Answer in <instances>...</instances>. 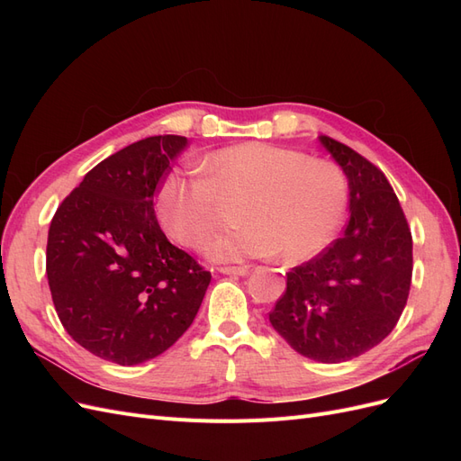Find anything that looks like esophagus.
Masks as SVG:
<instances>
[{
  "label": "esophagus",
  "mask_w": 461,
  "mask_h": 461,
  "mask_svg": "<svg viewBox=\"0 0 461 461\" xmlns=\"http://www.w3.org/2000/svg\"><path fill=\"white\" fill-rule=\"evenodd\" d=\"M219 273L232 275V276H246L249 269L248 267H219Z\"/></svg>",
  "instance_id": "1"
}]
</instances>
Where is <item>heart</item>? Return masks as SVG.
Instances as JSON below:
<instances>
[{
	"label": "heart",
	"mask_w": 461,
	"mask_h": 461,
	"mask_svg": "<svg viewBox=\"0 0 461 461\" xmlns=\"http://www.w3.org/2000/svg\"><path fill=\"white\" fill-rule=\"evenodd\" d=\"M203 171L171 169L156 194V213L175 242L198 248L213 230L221 200H239V230L217 234L203 254L217 263L273 258L302 263L339 230L348 178L337 163L263 142L215 149Z\"/></svg>",
	"instance_id": "b5f03b06"
}]
</instances>
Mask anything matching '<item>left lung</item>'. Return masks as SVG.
I'll use <instances>...</instances> for the list:
<instances>
[{
    "label": "left lung",
    "mask_w": 461,
    "mask_h": 461,
    "mask_svg": "<svg viewBox=\"0 0 461 461\" xmlns=\"http://www.w3.org/2000/svg\"><path fill=\"white\" fill-rule=\"evenodd\" d=\"M319 142L348 178L350 221L340 239L286 273V292L269 321L298 354L340 364L396 327L410 294L413 244L383 171L329 136Z\"/></svg>",
    "instance_id": "obj_1"
}]
</instances>
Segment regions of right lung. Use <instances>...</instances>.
<instances>
[{"label":"right lung","mask_w":461,"mask_h":461,"mask_svg":"<svg viewBox=\"0 0 461 461\" xmlns=\"http://www.w3.org/2000/svg\"><path fill=\"white\" fill-rule=\"evenodd\" d=\"M185 136H149L97 163L55 212L46 273L71 339L119 366L158 357L196 317L212 273L163 234L153 196Z\"/></svg>","instance_id":"right-lung-1"}]
</instances>
